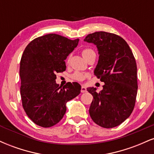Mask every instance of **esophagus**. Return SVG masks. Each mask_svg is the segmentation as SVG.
I'll list each match as a JSON object with an SVG mask.
<instances>
[{
	"instance_id": "esophagus-1",
	"label": "esophagus",
	"mask_w": 154,
	"mask_h": 154,
	"mask_svg": "<svg viewBox=\"0 0 154 154\" xmlns=\"http://www.w3.org/2000/svg\"><path fill=\"white\" fill-rule=\"evenodd\" d=\"M87 91V89L85 87L84 85H82V88H81V93H85Z\"/></svg>"
}]
</instances>
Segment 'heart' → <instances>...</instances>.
I'll return each instance as SVG.
<instances>
[{
    "instance_id": "b5f03b06",
    "label": "heart",
    "mask_w": 154,
    "mask_h": 154,
    "mask_svg": "<svg viewBox=\"0 0 154 154\" xmlns=\"http://www.w3.org/2000/svg\"><path fill=\"white\" fill-rule=\"evenodd\" d=\"M82 54L83 57L87 60L90 56H92V55L95 54V53L93 49L88 48H87L83 49L82 51ZM69 59H70V56H69V57L67 58V61H69ZM87 77H88L87 74H85L83 73V72H78V71L75 72L74 73L72 74L71 76H70V77H71L72 79H74V80H76V81H82L84 80V79Z\"/></svg>"
}]
</instances>
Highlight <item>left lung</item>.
Masks as SVG:
<instances>
[{"label": "left lung", "mask_w": 154, "mask_h": 154, "mask_svg": "<svg viewBox=\"0 0 154 154\" xmlns=\"http://www.w3.org/2000/svg\"><path fill=\"white\" fill-rule=\"evenodd\" d=\"M84 41L96 45L99 54L95 75L103 82V90L87 91L93 96L89 113L104 128L119 125L132 114L137 92V65L131 49L119 35L106 32L89 34Z\"/></svg>", "instance_id": "1"}]
</instances>
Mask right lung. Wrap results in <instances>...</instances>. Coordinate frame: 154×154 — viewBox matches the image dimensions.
I'll return each instance as SVG.
<instances>
[{
  "instance_id": "add662e5",
  "label": "right lung",
  "mask_w": 154,
  "mask_h": 154,
  "mask_svg": "<svg viewBox=\"0 0 154 154\" xmlns=\"http://www.w3.org/2000/svg\"><path fill=\"white\" fill-rule=\"evenodd\" d=\"M78 42L48 34L34 39L24 49L19 69L21 98L26 115L37 125L51 128L59 123L67 102L80 93L79 83L59 87L56 82V74L66 70L64 60Z\"/></svg>"
}]
</instances>
